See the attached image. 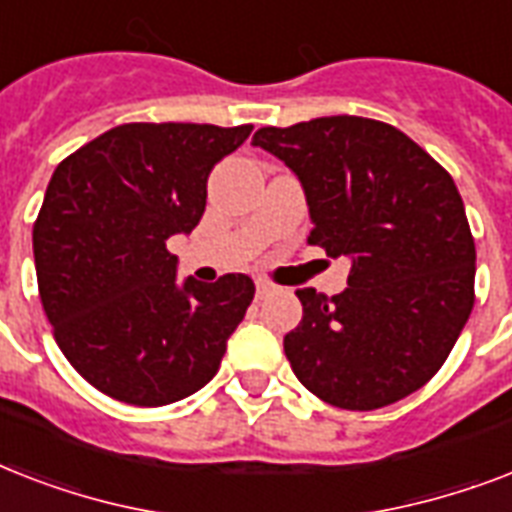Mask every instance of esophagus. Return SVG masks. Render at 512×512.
I'll use <instances>...</instances> for the list:
<instances>
[{"mask_svg":"<svg viewBox=\"0 0 512 512\" xmlns=\"http://www.w3.org/2000/svg\"><path fill=\"white\" fill-rule=\"evenodd\" d=\"M255 287H257V297H268L273 292V284H268V281L263 279H257Z\"/></svg>","mask_w":512,"mask_h":512,"instance_id":"obj_1","label":"esophagus"}]
</instances>
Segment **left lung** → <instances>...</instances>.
Returning <instances> with one entry per match:
<instances>
[{
	"instance_id": "1",
	"label": "left lung",
	"mask_w": 512,
	"mask_h": 512,
	"mask_svg": "<svg viewBox=\"0 0 512 512\" xmlns=\"http://www.w3.org/2000/svg\"><path fill=\"white\" fill-rule=\"evenodd\" d=\"M252 146L303 183L308 244L350 260L340 295L297 289L303 321L284 337L297 380L350 412L420 390L476 303V244L452 175L404 132L364 116L263 127Z\"/></svg>"
}]
</instances>
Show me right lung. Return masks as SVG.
Returning a JSON list of instances; mask_svg holds the SVG:
<instances>
[{
	"instance_id": "obj_1",
	"label": "right lung",
	"mask_w": 512,
	"mask_h": 512,
	"mask_svg": "<svg viewBox=\"0 0 512 512\" xmlns=\"http://www.w3.org/2000/svg\"><path fill=\"white\" fill-rule=\"evenodd\" d=\"M249 132L119 124L52 172L34 223L39 297L63 356L100 393L175 404L220 369L255 284L244 273L180 284L167 239L199 225L209 172Z\"/></svg>"
}]
</instances>
